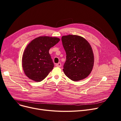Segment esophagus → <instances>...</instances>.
<instances>
[{"label":"esophagus","instance_id":"esophagus-1","mask_svg":"<svg viewBox=\"0 0 121 121\" xmlns=\"http://www.w3.org/2000/svg\"><path fill=\"white\" fill-rule=\"evenodd\" d=\"M56 66L57 67H60L61 66V63H58L56 64Z\"/></svg>","mask_w":121,"mask_h":121}]
</instances>
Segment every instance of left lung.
Here are the masks:
<instances>
[{
  "label": "left lung",
  "mask_w": 121,
  "mask_h": 121,
  "mask_svg": "<svg viewBox=\"0 0 121 121\" xmlns=\"http://www.w3.org/2000/svg\"><path fill=\"white\" fill-rule=\"evenodd\" d=\"M61 40L66 53L63 67L65 75L75 82L86 78L94 65V54L90 44L82 36L77 35L62 36Z\"/></svg>",
  "instance_id": "8db88e82"
}]
</instances>
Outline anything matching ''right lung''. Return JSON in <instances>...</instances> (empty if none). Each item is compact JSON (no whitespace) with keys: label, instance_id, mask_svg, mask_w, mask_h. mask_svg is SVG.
<instances>
[{"label":"right lung","instance_id":"obj_1","mask_svg":"<svg viewBox=\"0 0 121 121\" xmlns=\"http://www.w3.org/2000/svg\"><path fill=\"white\" fill-rule=\"evenodd\" d=\"M60 39L41 36L31 40L26 47L22 57L24 73L30 79L39 82L44 80L54 67L49 50Z\"/></svg>","mask_w":121,"mask_h":121}]
</instances>
